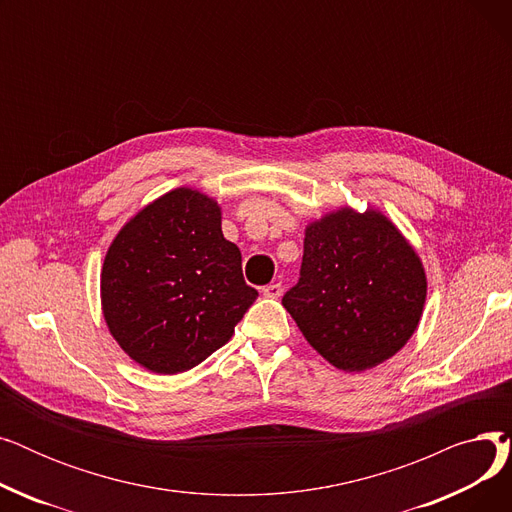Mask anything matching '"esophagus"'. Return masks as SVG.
<instances>
[{
    "mask_svg": "<svg viewBox=\"0 0 512 512\" xmlns=\"http://www.w3.org/2000/svg\"><path fill=\"white\" fill-rule=\"evenodd\" d=\"M261 292H263V297H267V299H280L282 297V284L280 282H272V284L263 286Z\"/></svg>",
    "mask_w": 512,
    "mask_h": 512,
    "instance_id": "obj_1",
    "label": "esophagus"
}]
</instances>
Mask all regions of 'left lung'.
Returning a JSON list of instances; mask_svg holds the SVG:
<instances>
[{
  "label": "left lung",
  "mask_w": 512,
  "mask_h": 512,
  "mask_svg": "<svg viewBox=\"0 0 512 512\" xmlns=\"http://www.w3.org/2000/svg\"><path fill=\"white\" fill-rule=\"evenodd\" d=\"M425 294L423 265L386 215L344 207L307 226L301 276L282 305L326 361L365 371L407 344Z\"/></svg>",
  "instance_id": "left-lung-1"
}]
</instances>
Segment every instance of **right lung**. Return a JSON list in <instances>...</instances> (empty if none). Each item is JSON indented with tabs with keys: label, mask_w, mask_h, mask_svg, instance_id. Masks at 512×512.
Instances as JSON below:
<instances>
[{
	"label": "right lung",
	"mask_w": 512,
	"mask_h": 512,
	"mask_svg": "<svg viewBox=\"0 0 512 512\" xmlns=\"http://www.w3.org/2000/svg\"><path fill=\"white\" fill-rule=\"evenodd\" d=\"M220 205L193 188L155 199L118 232L101 305L122 351L153 373L193 369L224 346L255 303Z\"/></svg>",
	"instance_id": "right-lung-1"
}]
</instances>
